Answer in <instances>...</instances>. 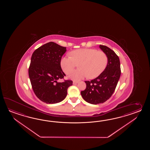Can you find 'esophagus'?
<instances>
[{
  "label": "esophagus",
  "mask_w": 150,
  "mask_h": 150,
  "mask_svg": "<svg viewBox=\"0 0 150 150\" xmlns=\"http://www.w3.org/2000/svg\"><path fill=\"white\" fill-rule=\"evenodd\" d=\"M78 83V81H73V83H74V84H76V83Z\"/></svg>",
  "instance_id": "esophagus-1"
}]
</instances>
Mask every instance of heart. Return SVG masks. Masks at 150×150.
Instances as JSON below:
<instances>
[{
    "instance_id": "1",
    "label": "heart",
    "mask_w": 150,
    "mask_h": 150,
    "mask_svg": "<svg viewBox=\"0 0 150 150\" xmlns=\"http://www.w3.org/2000/svg\"><path fill=\"white\" fill-rule=\"evenodd\" d=\"M70 56L61 58V67L66 74H69L79 64V69L72 71L69 75L71 79L78 80L85 76L93 79L99 76L105 70L108 57L105 52L96 49H80L71 51Z\"/></svg>"
}]
</instances>
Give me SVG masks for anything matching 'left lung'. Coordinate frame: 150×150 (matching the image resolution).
<instances>
[{
    "instance_id": "1",
    "label": "left lung",
    "mask_w": 150,
    "mask_h": 150,
    "mask_svg": "<svg viewBox=\"0 0 150 150\" xmlns=\"http://www.w3.org/2000/svg\"><path fill=\"white\" fill-rule=\"evenodd\" d=\"M99 47L107 55V65L102 74L96 79L85 81L86 89L81 92L83 99L93 105L102 103L111 97L121 76L118 56L107 46L100 45Z\"/></svg>"
}]
</instances>
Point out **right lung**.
<instances>
[{"label": "right lung", "mask_w": 150, "mask_h": 150, "mask_svg": "<svg viewBox=\"0 0 150 150\" xmlns=\"http://www.w3.org/2000/svg\"><path fill=\"white\" fill-rule=\"evenodd\" d=\"M66 51V47L50 42L38 48L32 54L29 79L35 95L46 103L63 101L67 96V88L72 85L71 80L57 81L65 76L60 63Z\"/></svg>", "instance_id": "1"}]
</instances>
